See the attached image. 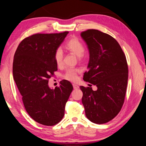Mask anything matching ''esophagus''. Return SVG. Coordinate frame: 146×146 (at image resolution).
Returning a JSON list of instances; mask_svg holds the SVG:
<instances>
[{"label": "esophagus", "mask_w": 146, "mask_h": 146, "mask_svg": "<svg viewBox=\"0 0 146 146\" xmlns=\"http://www.w3.org/2000/svg\"><path fill=\"white\" fill-rule=\"evenodd\" d=\"M72 85H73V88H74V90H77L79 88V86L76 85V84H73Z\"/></svg>", "instance_id": "esophagus-1"}]
</instances>
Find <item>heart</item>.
Returning <instances> with one entry per match:
<instances>
[{"mask_svg": "<svg viewBox=\"0 0 146 146\" xmlns=\"http://www.w3.org/2000/svg\"><path fill=\"white\" fill-rule=\"evenodd\" d=\"M66 48L71 52L74 55H76L78 58L82 57L85 52V47L81 41L77 38H72L67 42L66 44ZM63 52L61 48H58L55 52L54 60L56 64L60 66L63 64ZM78 70L75 69H70L67 70L64 78L70 81H76L77 79V72Z\"/></svg>", "mask_w": 146, "mask_h": 146, "instance_id": "1", "label": "heart"}]
</instances>
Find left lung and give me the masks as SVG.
I'll return each mask as SVG.
<instances>
[{
    "mask_svg": "<svg viewBox=\"0 0 146 146\" xmlns=\"http://www.w3.org/2000/svg\"><path fill=\"white\" fill-rule=\"evenodd\" d=\"M90 53L84 81L98 88L80 87L86 117L102 124L117 116L124 102L128 81V66L120 45L110 35L90 29L81 33Z\"/></svg>",
    "mask_w": 146,
    "mask_h": 146,
    "instance_id": "1",
    "label": "left lung"
}]
</instances>
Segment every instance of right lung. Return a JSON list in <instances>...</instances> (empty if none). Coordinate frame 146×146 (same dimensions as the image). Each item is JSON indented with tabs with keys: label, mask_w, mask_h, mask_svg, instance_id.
Returning a JSON list of instances; mask_svg holds the SVG:
<instances>
[{
	"label": "right lung",
	"mask_w": 146,
	"mask_h": 146,
	"mask_svg": "<svg viewBox=\"0 0 146 146\" xmlns=\"http://www.w3.org/2000/svg\"><path fill=\"white\" fill-rule=\"evenodd\" d=\"M68 33H38L26 38L17 47L13 59V78L26 111L33 120L47 126L61 121L73 90L66 80L55 89L48 85V78L57 70L55 52Z\"/></svg>",
	"instance_id": "right-lung-1"
}]
</instances>
